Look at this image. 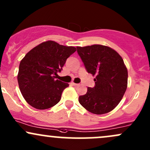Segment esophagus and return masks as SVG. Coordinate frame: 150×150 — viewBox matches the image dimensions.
Segmentation results:
<instances>
[{
	"label": "esophagus",
	"instance_id": "34e87169",
	"mask_svg": "<svg viewBox=\"0 0 150 150\" xmlns=\"http://www.w3.org/2000/svg\"><path fill=\"white\" fill-rule=\"evenodd\" d=\"M71 84L72 86H78V84H77V83H74V82H71Z\"/></svg>",
	"mask_w": 150,
	"mask_h": 150
}]
</instances>
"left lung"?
I'll use <instances>...</instances> for the list:
<instances>
[{"label":"left lung","mask_w":150,"mask_h":150,"mask_svg":"<svg viewBox=\"0 0 150 150\" xmlns=\"http://www.w3.org/2000/svg\"><path fill=\"white\" fill-rule=\"evenodd\" d=\"M76 48L88 73L95 76V86L88 87L86 94L79 97L80 104L92 114L111 112L122 100L127 88L128 71L123 59L107 46Z\"/></svg>","instance_id":"1"}]
</instances>
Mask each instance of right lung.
I'll list each match as a JSON object with an SVG mask.
<instances>
[{
    "mask_svg": "<svg viewBox=\"0 0 150 150\" xmlns=\"http://www.w3.org/2000/svg\"><path fill=\"white\" fill-rule=\"evenodd\" d=\"M76 51L74 46L47 41L25 54L20 62L17 79L28 104L37 109H46L59 103L63 91L69 85L56 79V76Z\"/></svg>",
    "mask_w": 150,
    "mask_h": 150,
    "instance_id": "obj_1",
    "label": "right lung"
}]
</instances>
